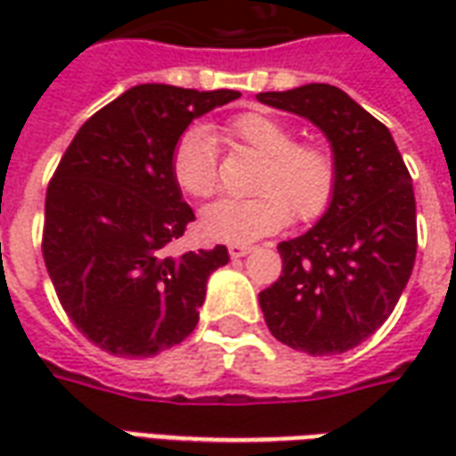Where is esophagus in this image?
Returning a JSON list of instances; mask_svg holds the SVG:
<instances>
[{
	"label": "esophagus",
	"instance_id": "obj_1",
	"mask_svg": "<svg viewBox=\"0 0 456 456\" xmlns=\"http://www.w3.org/2000/svg\"><path fill=\"white\" fill-rule=\"evenodd\" d=\"M251 248L248 244H229V256L232 258H241L247 256V254H251Z\"/></svg>",
	"mask_w": 456,
	"mask_h": 456
}]
</instances>
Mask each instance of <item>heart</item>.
Segmentation results:
<instances>
[{
	"label": "heart",
	"mask_w": 456,
	"mask_h": 456,
	"mask_svg": "<svg viewBox=\"0 0 456 456\" xmlns=\"http://www.w3.org/2000/svg\"><path fill=\"white\" fill-rule=\"evenodd\" d=\"M229 143L264 156L251 198L222 200L202 212L200 229L215 241H254L281 232L290 219L322 217L337 192V159L322 141H296L290 124L266 112H244L222 126ZM170 173L185 195L209 200L219 188L215 141L208 131H183L170 153Z\"/></svg>",
	"instance_id": "b5f03b06"
}]
</instances>
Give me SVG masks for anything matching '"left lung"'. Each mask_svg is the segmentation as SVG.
Masks as SVG:
<instances>
[{"label": "left lung", "instance_id": "obj_1", "mask_svg": "<svg viewBox=\"0 0 456 456\" xmlns=\"http://www.w3.org/2000/svg\"><path fill=\"white\" fill-rule=\"evenodd\" d=\"M258 102L317 124L332 141L337 192L307 234L278 244L283 271L258 293L271 335L293 349L342 354L379 330L418 251L412 178L391 131L335 85L261 93Z\"/></svg>", "mask_w": 456, "mask_h": 456}]
</instances>
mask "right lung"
I'll list each match as a JSON object with an SVG mask.
<instances>
[{
	"mask_svg": "<svg viewBox=\"0 0 456 456\" xmlns=\"http://www.w3.org/2000/svg\"><path fill=\"white\" fill-rule=\"evenodd\" d=\"M237 90L136 85L75 134L45 190L44 251L55 296L80 332L114 356H153L195 330L227 247L170 256L195 219L170 173L188 124Z\"/></svg>",
	"mask_w": 456,
	"mask_h": 456,
	"instance_id": "right-lung-1",
	"label": "right lung"
}]
</instances>
